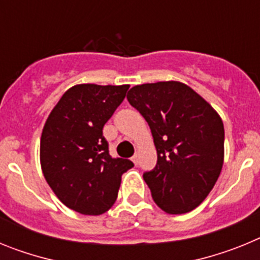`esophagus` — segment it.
Instances as JSON below:
<instances>
[{"instance_id": "34e87169", "label": "esophagus", "mask_w": 260, "mask_h": 260, "mask_svg": "<svg viewBox=\"0 0 260 260\" xmlns=\"http://www.w3.org/2000/svg\"><path fill=\"white\" fill-rule=\"evenodd\" d=\"M132 160L135 165H138L139 164V155H138V153H135V155L132 157Z\"/></svg>"}]
</instances>
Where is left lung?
<instances>
[{
    "instance_id": "obj_1",
    "label": "left lung",
    "mask_w": 260,
    "mask_h": 260,
    "mask_svg": "<svg viewBox=\"0 0 260 260\" xmlns=\"http://www.w3.org/2000/svg\"><path fill=\"white\" fill-rule=\"evenodd\" d=\"M127 100L150 126L157 151L155 169L143 174L153 201L171 215L190 212L207 198L221 172V117L176 80L133 87Z\"/></svg>"
}]
</instances>
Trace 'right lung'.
<instances>
[{
	"instance_id": "add662e5",
	"label": "right lung",
	"mask_w": 260,
	"mask_h": 260,
	"mask_svg": "<svg viewBox=\"0 0 260 260\" xmlns=\"http://www.w3.org/2000/svg\"><path fill=\"white\" fill-rule=\"evenodd\" d=\"M128 84H77L48 116L40 139L41 171L57 198L82 215H102L114 204L121 177L134 167L113 158L103 127L125 99Z\"/></svg>"
}]
</instances>
